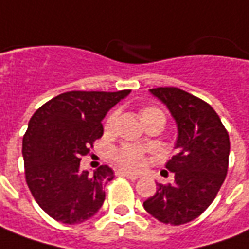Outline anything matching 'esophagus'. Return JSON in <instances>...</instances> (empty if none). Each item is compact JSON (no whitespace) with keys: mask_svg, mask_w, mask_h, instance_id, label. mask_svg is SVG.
Wrapping results in <instances>:
<instances>
[{"mask_svg":"<svg viewBox=\"0 0 249 249\" xmlns=\"http://www.w3.org/2000/svg\"><path fill=\"white\" fill-rule=\"evenodd\" d=\"M117 175L119 177H125V178L130 179V180H136V179L140 178V175H137V174L129 173V171H123V170L117 171Z\"/></svg>","mask_w":249,"mask_h":249,"instance_id":"1","label":"esophagus"}]
</instances>
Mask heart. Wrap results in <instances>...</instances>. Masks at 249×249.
Masks as SVG:
<instances>
[{"instance_id":"b5f03b06","label":"heart","mask_w":249,"mask_h":249,"mask_svg":"<svg viewBox=\"0 0 249 249\" xmlns=\"http://www.w3.org/2000/svg\"><path fill=\"white\" fill-rule=\"evenodd\" d=\"M117 112L110 113L107 116V121H105V130L110 132L114 128V125L117 123ZM140 119H142V124L148 123V121H155L159 120L163 124L166 123V114L160 110L159 107H145L140 110ZM113 159L116 160L117 164L124 167L126 170H132V171H139L147 163V158L140 148L132 147V145H123L117 148L113 152Z\"/></svg>"}]
</instances>
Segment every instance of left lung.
<instances>
[{
	"mask_svg": "<svg viewBox=\"0 0 249 249\" xmlns=\"http://www.w3.org/2000/svg\"><path fill=\"white\" fill-rule=\"evenodd\" d=\"M178 126V154L167 161L174 183H158L144 209L163 224L182 225L201 215L214 201L225 180L229 161V135L218 114L205 101L178 88H156Z\"/></svg>",
	"mask_w": 249,
	"mask_h": 249,
	"instance_id": "obj_1",
	"label": "left lung"
}]
</instances>
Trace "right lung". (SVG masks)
I'll return each mask as SVG.
<instances>
[{"label": "right lung", "instance_id": "add662e5", "mask_svg": "<svg viewBox=\"0 0 249 249\" xmlns=\"http://www.w3.org/2000/svg\"><path fill=\"white\" fill-rule=\"evenodd\" d=\"M130 90L67 91L40 107L22 137L25 179L35 201L56 221L81 224L101 209L104 187L114 178L109 166L93 174L81 158L104 135L101 121Z\"/></svg>", "mask_w": 249, "mask_h": 249}]
</instances>
